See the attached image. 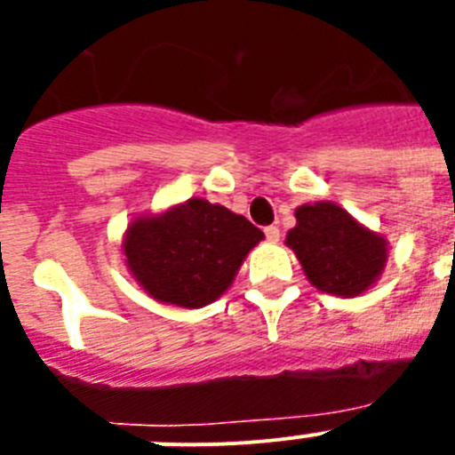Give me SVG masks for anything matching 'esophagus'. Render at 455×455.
<instances>
[{
    "label": "esophagus",
    "mask_w": 455,
    "mask_h": 455,
    "mask_svg": "<svg viewBox=\"0 0 455 455\" xmlns=\"http://www.w3.org/2000/svg\"><path fill=\"white\" fill-rule=\"evenodd\" d=\"M264 235H267V239L271 241V243H277V241H280V230H277L275 225H268L267 230H264Z\"/></svg>",
    "instance_id": "esophagus-1"
}]
</instances>
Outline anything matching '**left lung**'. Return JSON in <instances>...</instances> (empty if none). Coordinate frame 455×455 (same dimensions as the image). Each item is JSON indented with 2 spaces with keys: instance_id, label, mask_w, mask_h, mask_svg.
Here are the masks:
<instances>
[{
  "instance_id": "8db88e82",
  "label": "left lung",
  "mask_w": 455,
  "mask_h": 455,
  "mask_svg": "<svg viewBox=\"0 0 455 455\" xmlns=\"http://www.w3.org/2000/svg\"><path fill=\"white\" fill-rule=\"evenodd\" d=\"M305 275L319 291L353 299L367 291L387 262V241L335 203L300 204L287 232Z\"/></svg>"
}]
</instances>
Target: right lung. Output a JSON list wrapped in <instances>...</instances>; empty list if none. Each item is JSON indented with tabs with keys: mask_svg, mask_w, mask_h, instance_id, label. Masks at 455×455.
Returning a JSON list of instances; mask_svg holds the SVG:
<instances>
[{
	"mask_svg": "<svg viewBox=\"0 0 455 455\" xmlns=\"http://www.w3.org/2000/svg\"><path fill=\"white\" fill-rule=\"evenodd\" d=\"M262 239L264 232L246 216L191 198L164 214L132 220L123 252L134 280L152 299L196 309L223 296Z\"/></svg>",
	"mask_w": 455,
	"mask_h": 455,
	"instance_id": "add662e5",
	"label": "right lung"
}]
</instances>
